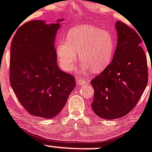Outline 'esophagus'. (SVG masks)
Masks as SVG:
<instances>
[{"label": "esophagus", "mask_w": 152, "mask_h": 152, "mask_svg": "<svg viewBox=\"0 0 152 152\" xmlns=\"http://www.w3.org/2000/svg\"><path fill=\"white\" fill-rule=\"evenodd\" d=\"M76 82H77V83L78 85H80V86H82V85H84V84H86V83H89V80H86V79L80 78V79H77Z\"/></svg>", "instance_id": "34e87169"}]
</instances>
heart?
I'll list each match as a JSON object with an SVG mask.
<instances>
[{
  "label": "heart",
  "mask_w": 152,
  "mask_h": 152,
  "mask_svg": "<svg viewBox=\"0 0 152 152\" xmlns=\"http://www.w3.org/2000/svg\"><path fill=\"white\" fill-rule=\"evenodd\" d=\"M56 55L60 68L72 70L79 57L83 61L80 70L91 69L93 72L103 71L112 60L114 41L110 33L89 24L74 27L66 34V40L56 43Z\"/></svg>",
  "instance_id": "b5f03b06"
}]
</instances>
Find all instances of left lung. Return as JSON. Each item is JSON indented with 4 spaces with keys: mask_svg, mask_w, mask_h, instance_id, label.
<instances>
[{
    "mask_svg": "<svg viewBox=\"0 0 152 152\" xmlns=\"http://www.w3.org/2000/svg\"><path fill=\"white\" fill-rule=\"evenodd\" d=\"M115 28L118 42L112 62L90 82L95 92L92 109L105 119L129 113L148 83L147 58L140 45L142 38L122 21L115 23Z\"/></svg>",
    "mask_w": 152,
    "mask_h": 152,
    "instance_id": "8db88e82",
    "label": "left lung"
}]
</instances>
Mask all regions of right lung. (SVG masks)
Returning a JSON list of instances; mask_svg holds the SVG:
<instances>
[{
    "label": "right lung",
    "instance_id": "1",
    "mask_svg": "<svg viewBox=\"0 0 152 152\" xmlns=\"http://www.w3.org/2000/svg\"><path fill=\"white\" fill-rule=\"evenodd\" d=\"M61 21L25 23L18 29L10 47L11 86L24 109L41 118L60 113L76 84L75 77L57 66L54 42Z\"/></svg>",
    "mask_w": 152,
    "mask_h": 152
}]
</instances>
